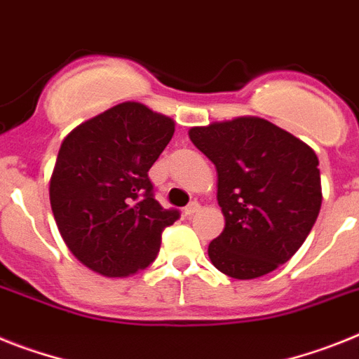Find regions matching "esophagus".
<instances>
[{
  "label": "esophagus",
  "instance_id": "1",
  "mask_svg": "<svg viewBox=\"0 0 359 359\" xmlns=\"http://www.w3.org/2000/svg\"><path fill=\"white\" fill-rule=\"evenodd\" d=\"M198 210H201V204H198L197 201H194V203H189L188 206L184 208V215L186 217H191V215H194V213H197Z\"/></svg>",
  "mask_w": 359,
  "mask_h": 359
}]
</instances>
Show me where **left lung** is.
I'll return each instance as SVG.
<instances>
[{"instance_id":"8db88e82","label":"left lung","mask_w":359,"mask_h":359,"mask_svg":"<svg viewBox=\"0 0 359 359\" xmlns=\"http://www.w3.org/2000/svg\"><path fill=\"white\" fill-rule=\"evenodd\" d=\"M215 164L224 230L208 246L213 266L233 279H255L285 264L309 237L321 208L316 153L263 118L189 129Z\"/></svg>"}]
</instances>
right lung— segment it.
I'll use <instances>...</instances> for the list:
<instances>
[{"mask_svg": "<svg viewBox=\"0 0 359 359\" xmlns=\"http://www.w3.org/2000/svg\"><path fill=\"white\" fill-rule=\"evenodd\" d=\"M175 133L173 120L123 102L65 137L50 177V208L74 257L107 277L144 270L162 231L180 217L155 198L149 168Z\"/></svg>", "mask_w": 359, "mask_h": 359, "instance_id": "add662e5", "label": "right lung"}]
</instances>
